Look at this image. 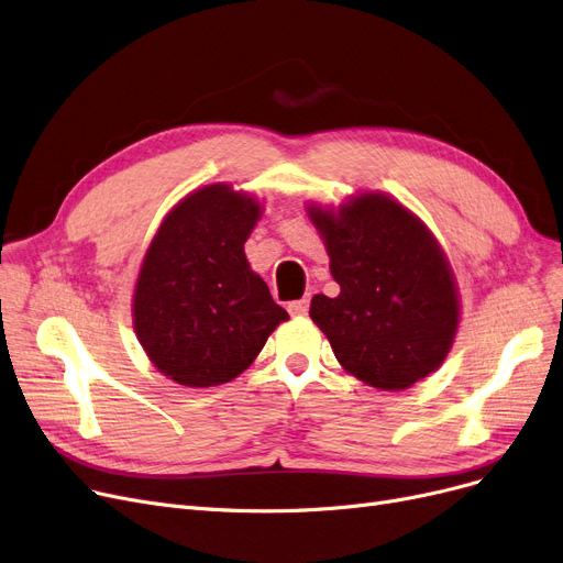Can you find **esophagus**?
<instances>
[{"instance_id": "1", "label": "esophagus", "mask_w": 563, "mask_h": 563, "mask_svg": "<svg viewBox=\"0 0 563 563\" xmlns=\"http://www.w3.org/2000/svg\"><path fill=\"white\" fill-rule=\"evenodd\" d=\"M308 308H310V299H308V297H303V299H299V301H291V303H287L289 314H306V312H308Z\"/></svg>"}]
</instances>
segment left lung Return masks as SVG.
<instances>
[{
	"label": "left lung",
	"instance_id": "obj_1",
	"mask_svg": "<svg viewBox=\"0 0 563 563\" xmlns=\"http://www.w3.org/2000/svg\"><path fill=\"white\" fill-rule=\"evenodd\" d=\"M340 295H317L312 322L342 368L382 390H402L446 358L457 291L428 228L398 202L365 192L340 213L310 207Z\"/></svg>",
	"mask_w": 563,
	"mask_h": 563
}]
</instances>
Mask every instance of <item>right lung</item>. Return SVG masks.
Instances as JSON below:
<instances>
[{
	"label": "right lung",
	"mask_w": 563,
	"mask_h": 563,
	"mask_svg": "<svg viewBox=\"0 0 563 563\" xmlns=\"http://www.w3.org/2000/svg\"><path fill=\"white\" fill-rule=\"evenodd\" d=\"M257 218L253 198L213 184L179 202L146 251L133 299L135 333L177 384L234 379L287 320L243 255Z\"/></svg>",
	"instance_id": "obj_1"
}]
</instances>
